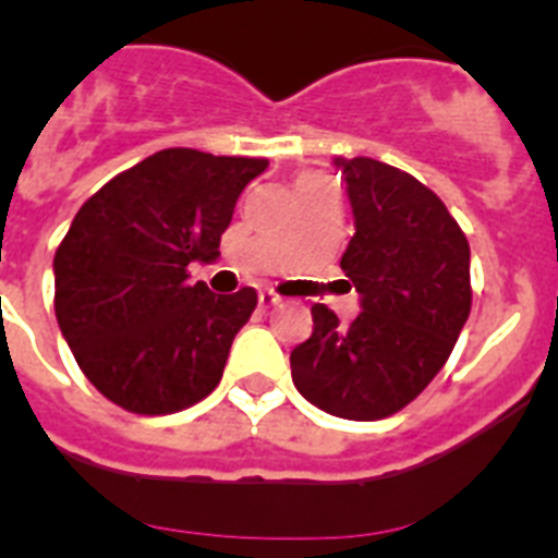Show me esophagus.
<instances>
[{
    "mask_svg": "<svg viewBox=\"0 0 558 558\" xmlns=\"http://www.w3.org/2000/svg\"><path fill=\"white\" fill-rule=\"evenodd\" d=\"M279 302H282L279 293H274V290H259V307H274Z\"/></svg>",
    "mask_w": 558,
    "mask_h": 558,
    "instance_id": "esophagus-1",
    "label": "esophagus"
}]
</instances>
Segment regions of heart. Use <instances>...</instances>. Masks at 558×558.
Returning a JSON list of instances; mask_svg holds the SVG:
<instances>
[{"label": "heart", "instance_id": "heart-1", "mask_svg": "<svg viewBox=\"0 0 558 558\" xmlns=\"http://www.w3.org/2000/svg\"><path fill=\"white\" fill-rule=\"evenodd\" d=\"M307 184H327V175L324 172H315V170H307L299 175V181H295V186H307Z\"/></svg>", "mask_w": 558, "mask_h": 558}]
</instances>
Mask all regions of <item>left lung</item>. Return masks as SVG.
<instances>
[{
	"label": "left lung",
	"mask_w": 558,
	"mask_h": 558,
	"mask_svg": "<svg viewBox=\"0 0 558 558\" xmlns=\"http://www.w3.org/2000/svg\"><path fill=\"white\" fill-rule=\"evenodd\" d=\"M354 215L340 268L360 315L313 307V335L290 352L307 402L354 422L402 411L430 386L470 318V243L436 192L368 156L335 159Z\"/></svg>",
	"instance_id": "1"
}]
</instances>
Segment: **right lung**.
<instances>
[{
	"label": "right lung",
	"instance_id": "add662e5",
	"mask_svg": "<svg viewBox=\"0 0 558 558\" xmlns=\"http://www.w3.org/2000/svg\"><path fill=\"white\" fill-rule=\"evenodd\" d=\"M268 159L167 147L92 195L56 251V318L88 383L140 416L218 388L256 290L215 295L190 263L220 256L240 192Z\"/></svg>",
	"mask_w": 558,
	"mask_h": 558
}]
</instances>
